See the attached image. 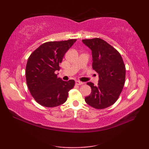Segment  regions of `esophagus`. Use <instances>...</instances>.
Listing matches in <instances>:
<instances>
[{
	"mask_svg": "<svg viewBox=\"0 0 149 149\" xmlns=\"http://www.w3.org/2000/svg\"><path fill=\"white\" fill-rule=\"evenodd\" d=\"M75 84L77 85H82L84 84V83H83V82H81L80 81H75Z\"/></svg>",
	"mask_w": 149,
	"mask_h": 149,
	"instance_id": "1",
	"label": "esophagus"
}]
</instances>
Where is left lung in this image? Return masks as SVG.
Here are the masks:
<instances>
[{
	"label": "left lung",
	"mask_w": 149,
	"mask_h": 149,
	"mask_svg": "<svg viewBox=\"0 0 149 149\" xmlns=\"http://www.w3.org/2000/svg\"><path fill=\"white\" fill-rule=\"evenodd\" d=\"M82 42L91 50L92 68L99 77L97 86L91 82L87 83L91 88V92L84 100L95 109L106 108L118 99L124 86V63L120 53L106 41L93 38Z\"/></svg>",
	"instance_id": "obj_1"
}]
</instances>
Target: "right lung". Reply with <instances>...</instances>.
<instances>
[{
  "label": "right lung",
  "mask_w": 149,
  "mask_h": 149,
  "mask_svg": "<svg viewBox=\"0 0 149 149\" xmlns=\"http://www.w3.org/2000/svg\"><path fill=\"white\" fill-rule=\"evenodd\" d=\"M77 40L43 43L30 55L26 77L31 95L40 105L54 107L66 102L68 91L74 86V80L63 81L55 72L68 50Z\"/></svg>",
  "instance_id": "1"
}]
</instances>
